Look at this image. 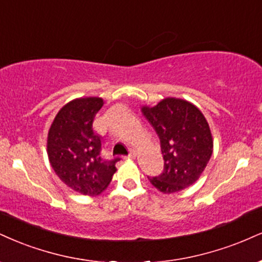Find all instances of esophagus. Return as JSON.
<instances>
[{
    "mask_svg": "<svg viewBox=\"0 0 262 262\" xmlns=\"http://www.w3.org/2000/svg\"><path fill=\"white\" fill-rule=\"evenodd\" d=\"M137 155H138L137 150H130V152H129L128 157H129V159H135V157H137Z\"/></svg>",
    "mask_w": 262,
    "mask_h": 262,
    "instance_id": "obj_1",
    "label": "esophagus"
}]
</instances>
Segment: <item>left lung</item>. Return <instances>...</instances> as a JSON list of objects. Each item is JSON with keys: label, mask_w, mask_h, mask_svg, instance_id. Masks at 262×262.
Instances as JSON below:
<instances>
[{"label": "left lung", "mask_w": 262, "mask_h": 262, "mask_svg": "<svg viewBox=\"0 0 262 262\" xmlns=\"http://www.w3.org/2000/svg\"><path fill=\"white\" fill-rule=\"evenodd\" d=\"M144 117L160 138L165 167L157 177H147L163 194L193 185L213 151L210 125L203 112L187 100L166 97L155 106L141 107Z\"/></svg>", "instance_id": "1"}]
</instances>
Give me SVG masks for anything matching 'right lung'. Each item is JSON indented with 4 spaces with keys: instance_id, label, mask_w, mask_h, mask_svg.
<instances>
[{
    "instance_id": "1",
    "label": "right lung",
    "mask_w": 262,
    "mask_h": 262,
    "mask_svg": "<svg viewBox=\"0 0 262 262\" xmlns=\"http://www.w3.org/2000/svg\"><path fill=\"white\" fill-rule=\"evenodd\" d=\"M103 106L101 97H80L59 110L47 134V155L58 178L77 193H102L117 171L119 159L101 157V138L94 133L95 115Z\"/></svg>"
}]
</instances>
